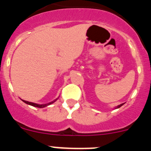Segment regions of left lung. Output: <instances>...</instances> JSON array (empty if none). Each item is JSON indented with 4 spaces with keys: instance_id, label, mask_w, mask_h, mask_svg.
I'll list each match as a JSON object with an SVG mask.
<instances>
[{
    "instance_id": "8db88e82",
    "label": "left lung",
    "mask_w": 151,
    "mask_h": 151,
    "mask_svg": "<svg viewBox=\"0 0 151 151\" xmlns=\"http://www.w3.org/2000/svg\"><path fill=\"white\" fill-rule=\"evenodd\" d=\"M122 105H123V104H120V105H119V106H117L116 107V109H117V108H119V107H120V106H122Z\"/></svg>"
}]
</instances>
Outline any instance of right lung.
I'll use <instances>...</instances> for the list:
<instances>
[{"label":"right lung","instance_id":"right-lung-1","mask_svg":"<svg viewBox=\"0 0 151 151\" xmlns=\"http://www.w3.org/2000/svg\"><path fill=\"white\" fill-rule=\"evenodd\" d=\"M57 98L56 100H54V101H52V102L49 103V104H35V103L29 102V101H22L26 103V104H27L31 105V106H35V107H38V108H43V107H45V106H48V105L51 104H53V103H54L56 101H57Z\"/></svg>","mask_w":151,"mask_h":151}]
</instances>
